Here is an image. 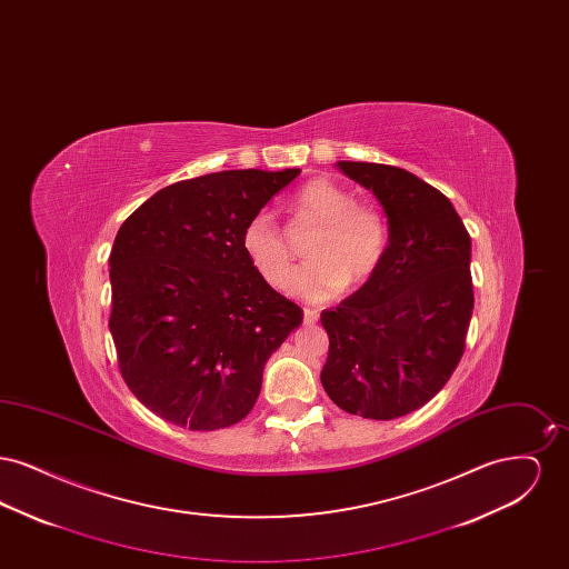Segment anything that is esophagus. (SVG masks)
<instances>
[{
    "instance_id": "34e87169",
    "label": "esophagus",
    "mask_w": 569,
    "mask_h": 569,
    "mask_svg": "<svg viewBox=\"0 0 569 569\" xmlns=\"http://www.w3.org/2000/svg\"><path fill=\"white\" fill-rule=\"evenodd\" d=\"M318 318H320V311H318V309H313V307H307V309H305V325H316Z\"/></svg>"
}]
</instances>
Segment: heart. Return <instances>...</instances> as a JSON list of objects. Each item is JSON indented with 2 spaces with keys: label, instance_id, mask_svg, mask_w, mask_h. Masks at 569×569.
<instances>
[{
  "label": "heart",
  "instance_id": "b5f03b06",
  "mask_svg": "<svg viewBox=\"0 0 569 569\" xmlns=\"http://www.w3.org/2000/svg\"><path fill=\"white\" fill-rule=\"evenodd\" d=\"M298 219L318 226L307 244L309 260L292 279V247L283 228L269 213L249 219L243 230V251L260 277L277 290L307 300H326L339 295L348 279L362 283L373 277L388 251L390 228L386 217L371 207H360L352 191L316 179L292 200Z\"/></svg>",
  "mask_w": 569,
  "mask_h": 569
}]
</instances>
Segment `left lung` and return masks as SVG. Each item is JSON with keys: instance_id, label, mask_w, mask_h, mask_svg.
Segmentation results:
<instances>
[{"instance_id": "1", "label": "left lung", "mask_w": 569, "mask_h": 569, "mask_svg": "<svg viewBox=\"0 0 569 569\" xmlns=\"http://www.w3.org/2000/svg\"><path fill=\"white\" fill-rule=\"evenodd\" d=\"M373 191L390 243L369 281L325 309L322 386L343 411L395 420L429 403L455 373L473 311L471 239L452 202L397 166L337 162Z\"/></svg>"}]
</instances>
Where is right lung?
Listing matches in <instances>:
<instances>
[{
    "instance_id": "add662e5",
    "label": "right lung",
    "mask_w": 569,
    "mask_h": 569,
    "mask_svg": "<svg viewBox=\"0 0 569 569\" xmlns=\"http://www.w3.org/2000/svg\"><path fill=\"white\" fill-rule=\"evenodd\" d=\"M298 168L223 170L172 183L123 221L110 251V335L136 399L216 431L256 406L271 353L302 322L243 251L251 217Z\"/></svg>"
}]
</instances>
